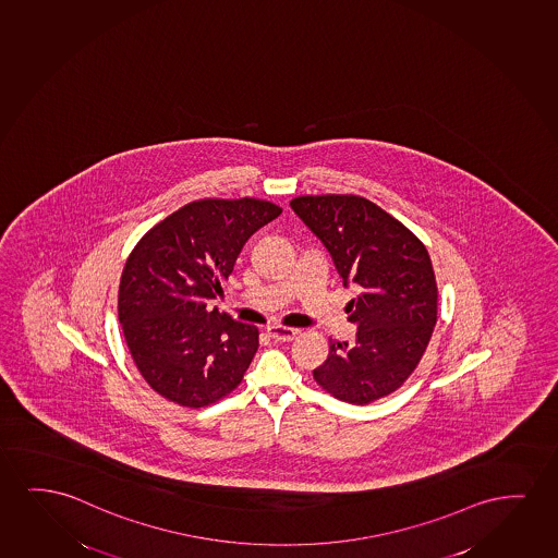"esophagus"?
Returning a JSON list of instances; mask_svg holds the SVG:
<instances>
[{"mask_svg":"<svg viewBox=\"0 0 558 558\" xmlns=\"http://www.w3.org/2000/svg\"><path fill=\"white\" fill-rule=\"evenodd\" d=\"M267 331L268 336L272 337L275 341H293L299 333V329L286 328V326H278V324L268 326Z\"/></svg>","mask_w":558,"mask_h":558,"instance_id":"1","label":"esophagus"}]
</instances>
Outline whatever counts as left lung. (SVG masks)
Instances as JSON below:
<instances>
[{
	"mask_svg": "<svg viewBox=\"0 0 558 558\" xmlns=\"http://www.w3.org/2000/svg\"><path fill=\"white\" fill-rule=\"evenodd\" d=\"M290 206L326 245L343 282L360 288L347 305L356 337L352 343L329 339L314 381L349 404L389 397L413 374L435 329L438 286L427 247L362 196H298Z\"/></svg>",
	"mask_w": 558,
	"mask_h": 558,
	"instance_id": "left-lung-1",
	"label": "left lung"
}]
</instances>
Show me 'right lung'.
<instances>
[{"instance_id": "obj_1", "label": "right lung", "mask_w": 558, "mask_h": 558, "mask_svg": "<svg viewBox=\"0 0 558 558\" xmlns=\"http://www.w3.org/2000/svg\"><path fill=\"white\" fill-rule=\"evenodd\" d=\"M282 214L257 198L196 199L138 240L120 278L118 318L138 374L173 404H215L244 379L259 329L209 308L247 238Z\"/></svg>"}]
</instances>
